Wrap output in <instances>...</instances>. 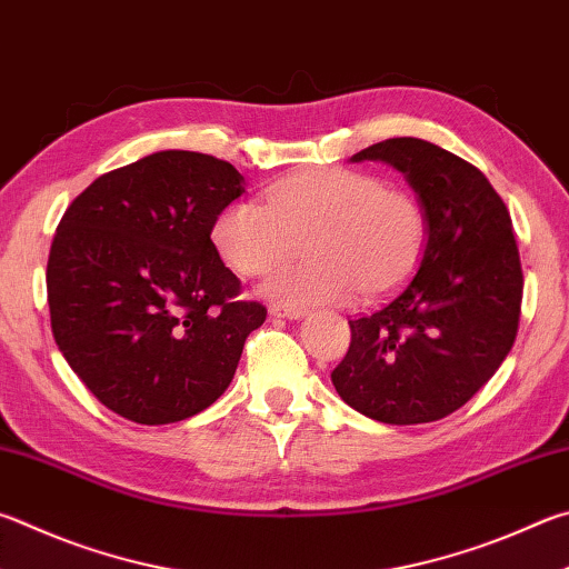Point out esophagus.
<instances>
[{
    "mask_svg": "<svg viewBox=\"0 0 569 569\" xmlns=\"http://www.w3.org/2000/svg\"><path fill=\"white\" fill-rule=\"evenodd\" d=\"M268 313H271L273 318H288V320H298V318H303V316H306L303 308L281 306V303H273L271 308H268Z\"/></svg>",
    "mask_w": 569,
    "mask_h": 569,
    "instance_id": "1",
    "label": "esophagus"
}]
</instances>
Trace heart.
<instances>
[{"instance_id": "obj_1", "label": "heart", "mask_w": 569, "mask_h": 569, "mask_svg": "<svg viewBox=\"0 0 569 569\" xmlns=\"http://www.w3.org/2000/svg\"><path fill=\"white\" fill-rule=\"evenodd\" d=\"M303 241L308 261L278 266L261 296L281 306L343 303L388 296L408 281L428 246V213L416 196L373 173L308 169L273 183L266 203L231 201L213 223V243L239 276H261L293 256Z\"/></svg>"}]
</instances>
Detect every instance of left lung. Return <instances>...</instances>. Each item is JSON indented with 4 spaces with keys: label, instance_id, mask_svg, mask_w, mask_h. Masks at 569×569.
<instances>
[{
    "label": "left lung",
    "instance_id": "obj_1",
    "mask_svg": "<svg viewBox=\"0 0 569 569\" xmlns=\"http://www.w3.org/2000/svg\"><path fill=\"white\" fill-rule=\"evenodd\" d=\"M350 161L406 173L428 213L418 271L350 323L333 386L350 408L416 426L462 408L500 368L520 326L522 266L512 219L480 169L436 143L400 137Z\"/></svg>",
    "mask_w": 569,
    "mask_h": 569
}]
</instances>
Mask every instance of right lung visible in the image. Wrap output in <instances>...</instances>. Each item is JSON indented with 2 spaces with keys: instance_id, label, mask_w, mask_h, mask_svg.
Wrapping results in <instances>:
<instances>
[{
  "instance_id": "1",
  "label": "right lung",
  "mask_w": 569,
  "mask_h": 569,
  "mask_svg": "<svg viewBox=\"0 0 569 569\" xmlns=\"http://www.w3.org/2000/svg\"><path fill=\"white\" fill-rule=\"evenodd\" d=\"M241 193L229 161L159 151L101 173L61 216L47 263L51 333L117 416L167 426L229 388L266 320L211 241Z\"/></svg>"
}]
</instances>
